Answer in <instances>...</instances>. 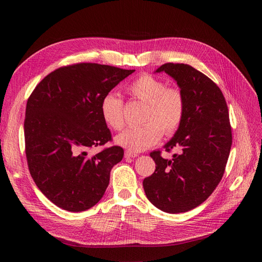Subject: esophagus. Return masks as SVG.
Listing matches in <instances>:
<instances>
[{
  "mask_svg": "<svg viewBox=\"0 0 262 262\" xmlns=\"http://www.w3.org/2000/svg\"><path fill=\"white\" fill-rule=\"evenodd\" d=\"M138 156V154L137 153H134V152H131V150H125L124 152V157L125 158H134V157H137Z\"/></svg>",
  "mask_w": 262,
  "mask_h": 262,
  "instance_id": "1",
  "label": "esophagus"
}]
</instances>
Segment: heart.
<instances>
[{"label":"heart","instance_id":"heart-1","mask_svg":"<svg viewBox=\"0 0 262 262\" xmlns=\"http://www.w3.org/2000/svg\"><path fill=\"white\" fill-rule=\"evenodd\" d=\"M134 99L145 102L144 125L123 131L116 138L117 143L131 152L138 153L157 144L163 137L175 134L185 117L184 94L176 87H167L161 78L142 74L126 89ZM100 112L104 121L114 130H122L125 124L123 100L115 93L102 98Z\"/></svg>","mask_w":262,"mask_h":262}]
</instances>
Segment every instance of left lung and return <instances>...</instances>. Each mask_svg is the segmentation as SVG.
<instances>
[{
    "mask_svg": "<svg viewBox=\"0 0 262 262\" xmlns=\"http://www.w3.org/2000/svg\"><path fill=\"white\" fill-rule=\"evenodd\" d=\"M173 77L184 94L186 110L180 128L165 145L180 149L172 160L150 153L155 171L143 180L147 199L157 209L181 213L196 208L215 190L224 175L232 146L226 100L211 78L184 63H165L156 72Z\"/></svg>",
    "mask_w": 262,
    "mask_h": 262,
    "instance_id": "8db88e82",
    "label": "left lung"
}]
</instances>
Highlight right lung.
Segmentation results:
<instances>
[{
  "mask_svg": "<svg viewBox=\"0 0 262 262\" xmlns=\"http://www.w3.org/2000/svg\"><path fill=\"white\" fill-rule=\"evenodd\" d=\"M134 70L98 63L61 67L39 83L27 100L24 121L28 169L57 207L81 212L94 207L109 185L110 170L123 157L112 142L101 100Z\"/></svg>",
  "mask_w": 262,
  "mask_h": 262,
  "instance_id": "obj_1",
  "label": "right lung"
}]
</instances>
